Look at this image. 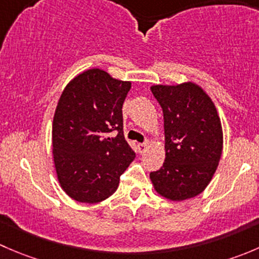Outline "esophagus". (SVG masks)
I'll list each match as a JSON object with an SVG mask.
<instances>
[{"instance_id": "34e87169", "label": "esophagus", "mask_w": 259, "mask_h": 259, "mask_svg": "<svg viewBox=\"0 0 259 259\" xmlns=\"http://www.w3.org/2000/svg\"><path fill=\"white\" fill-rule=\"evenodd\" d=\"M138 146H139V150H140V153H144V151L146 150V149H148L149 144H148V143H144V144H139V145H138Z\"/></svg>"}]
</instances>
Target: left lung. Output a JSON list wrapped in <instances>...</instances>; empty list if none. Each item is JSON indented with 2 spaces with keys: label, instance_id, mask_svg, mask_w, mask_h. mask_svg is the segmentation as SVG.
<instances>
[{
  "label": "left lung",
  "instance_id": "8db88e82",
  "mask_svg": "<svg viewBox=\"0 0 259 259\" xmlns=\"http://www.w3.org/2000/svg\"><path fill=\"white\" fill-rule=\"evenodd\" d=\"M164 115L165 160L150 173L159 195L183 202L199 195L213 178L222 151L223 129L210 96L198 83L153 85Z\"/></svg>",
  "mask_w": 259,
  "mask_h": 259
}]
</instances>
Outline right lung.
Here are the masks:
<instances>
[{
    "mask_svg": "<svg viewBox=\"0 0 259 259\" xmlns=\"http://www.w3.org/2000/svg\"><path fill=\"white\" fill-rule=\"evenodd\" d=\"M130 81L89 69L62 91L52 121V156L60 187L71 199L96 204L113 195L135 159L124 138L122 104ZM117 131L116 137L108 134Z\"/></svg>",
    "mask_w": 259,
    "mask_h": 259,
    "instance_id": "1",
    "label": "right lung"
}]
</instances>
